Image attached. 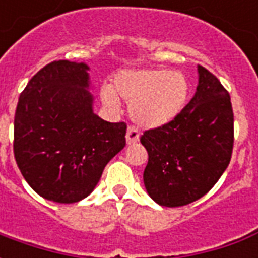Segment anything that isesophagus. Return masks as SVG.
<instances>
[{
    "mask_svg": "<svg viewBox=\"0 0 258 258\" xmlns=\"http://www.w3.org/2000/svg\"><path fill=\"white\" fill-rule=\"evenodd\" d=\"M125 138H127V144H128V145H133V144H135L137 141L140 140V131L135 128V127H133V125H130L128 130H127Z\"/></svg>",
    "mask_w": 258,
    "mask_h": 258,
    "instance_id": "34e87169",
    "label": "esophagus"
}]
</instances>
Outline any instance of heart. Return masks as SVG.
Masks as SVG:
<instances>
[{
    "instance_id": "heart-1",
    "label": "heart",
    "mask_w": 258,
    "mask_h": 258,
    "mask_svg": "<svg viewBox=\"0 0 258 258\" xmlns=\"http://www.w3.org/2000/svg\"><path fill=\"white\" fill-rule=\"evenodd\" d=\"M130 103L135 123L156 128L173 121L184 110L189 96L186 76L168 69L124 70L114 79L113 87L102 90V99L112 109L120 107V99Z\"/></svg>"
}]
</instances>
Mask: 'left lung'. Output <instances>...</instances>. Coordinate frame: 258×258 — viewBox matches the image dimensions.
<instances>
[{
	"mask_svg": "<svg viewBox=\"0 0 258 258\" xmlns=\"http://www.w3.org/2000/svg\"><path fill=\"white\" fill-rule=\"evenodd\" d=\"M196 94L173 121L146 130L144 184L160 206L179 207L205 196L231 162L233 112L220 80L198 66Z\"/></svg>",
	"mask_w": 258,
	"mask_h": 258,
	"instance_id": "8db88e82",
	"label": "left lung"
}]
</instances>
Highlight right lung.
<instances>
[{
  "mask_svg": "<svg viewBox=\"0 0 258 258\" xmlns=\"http://www.w3.org/2000/svg\"><path fill=\"white\" fill-rule=\"evenodd\" d=\"M88 66L55 60L37 72L15 112L16 164L37 194L76 203L94 190L103 168L125 146V123L92 112Z\"/></svg>",
  "mask_w": 258,
  "mask_h": 258,
  "instance_id": "add662e5",
  "label": "right lung"
}]
</instances>
